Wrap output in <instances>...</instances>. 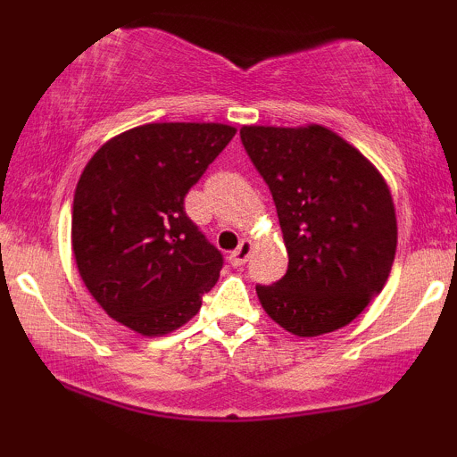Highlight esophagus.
I'll list each match as a JSON object with an SVG mask.
<instances>
[{
  "instance_id": "esophagus-1",
  "label": "esophagus",
  "mask_w": 457,
  "mask_h": 457,
  "mask_svg": "<svg viewBox=\"0 0 457 457\" xmlns=\"http://www.w3.org/2000/svg\"><path fill=\"white\" fill-rule=\"evenodd\" d=\"M251 249H253V243H251L249 238H245L243 243H240L236 249L229 253V264L232 266H243L246 260H249L251 255Z\"/></svg>"
}]
</instances>
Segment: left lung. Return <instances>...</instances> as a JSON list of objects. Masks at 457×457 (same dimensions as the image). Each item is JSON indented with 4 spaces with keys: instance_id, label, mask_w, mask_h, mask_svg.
Masks as SVG:
<instances>
[{
    "instance_id": "obj_1",
    "label": "left lung",
    "mask_w": 457,
    "mask_h": 457,
    "mask_svg": "<svg viewBox=\"0 0 457 457\" xmlns=\"http://www.w3.org/2000/svg\"><path fill=\"white\" fill-rule=\"evenodd\" d=\"M240 139L269 185L287 249V272L258 286L264 312L298 337L345 327L385 287L397 219L376 165L320 124L243 127Z\"/></svg>"
}]
</instances>
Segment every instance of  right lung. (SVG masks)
Segmentation results:
<instances>
[{
	"mask_svg": "<svg viewBox=\"0 0 457 457\" xmlns=\"http://www.w3.org/2000/svg\"><path fill=\"white\" fill-rule=\"evenodd\" d=\"M234 135L219 122L141 124L104 141L83 167L72 253L115 322L162 337L199 312L223 258L187 217L185 197Z\"/></svg>",
	"mask_w": 457,
	"mask_h": 457,
	"instance_id": "obj_1",
	"label": "right lung"
}]
</instances>
